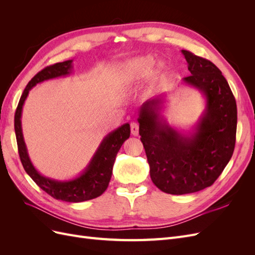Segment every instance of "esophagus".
Returning <instances> with one entry per match:
<instances>
[{
    "mask_svg": "<svg viewBox=\"0 0 255 255\" xmlns=\"http://www.w3.org/2000/svg\"><path fill=\"white\" fill-rule=\"evenodd\" d=\"M130 132L134 136H137L138 133H139V126L136 122H132L130 123Z\"/></svg>",
    "mask_w": 255,
    "mask_h": 255,
    "instance_id": "1",
    "label": "esophagus"
}]
</instances>
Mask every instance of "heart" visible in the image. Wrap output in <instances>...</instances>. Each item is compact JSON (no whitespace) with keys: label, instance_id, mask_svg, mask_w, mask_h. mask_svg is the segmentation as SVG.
Here are the masks:
<instances>
[{"label":"heart","instance_id":"obj_1","mask_svg":"<svg viewBox=\"0 0 255 255\" xmlns=\"http://www.w3.org/2000/svg\"><path fill=\"white\" fill-rule=\"evenodd\" d=\"M154 66V59L149 56L137 57L129 60L119 72L118 79L122 84H129L148 75Z\"/></svg>","mask_w":255,"mask_h":255}]
</instances>
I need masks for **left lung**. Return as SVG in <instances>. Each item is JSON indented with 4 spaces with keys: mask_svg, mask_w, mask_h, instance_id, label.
Masks as SVG:
<instances>
[{
    "mask_svg": "<svg viewBox=\"0 0 255 255\" xmlns=\"http://www.w3.org/2000/svg\"><path fill=\"white\" fill-rule=\"evenodd\" d=\"M191 75L183 81L206 98V109L195 132L185 135L160 117L161 98L139 111L140 140L155 186L166 194L185 195L210 187L233 155L237 107L227 80L212 61L182 50Z\"/></svg>",
    "mask_w": 255,
    "mask_h": 255,
    "instance_id": "1",
    "label": "left lung"
}]
</instances>
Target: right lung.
Segmentation results:
<instances>
[{"label": "right lung", "mask_w": 255, "mask_h": 255, "mask_svg": "<svg viewBox=\"0 0 255 255\" xmlns=\"http://www.w3.org/2000/svg\"><path fill=\"white\" fill-rule=\"evenodd\" d=\"M71 69L72 60L54 64L42 69L28 82L20 98L16 114H14V132H16L19 156L23 168L38 186L56 200L66 202H83L101 196L109 186L116 155L123 142L129 137L130 129L128 123L113 130L104 138L89 165L81 175L73 180L64 182L45 177L36 170L28 157L21 128L22 107L28 95V91L38 83L69 74L71 72Z\"/></svg>", "instance_id": "add662e5"}]
</instances>
